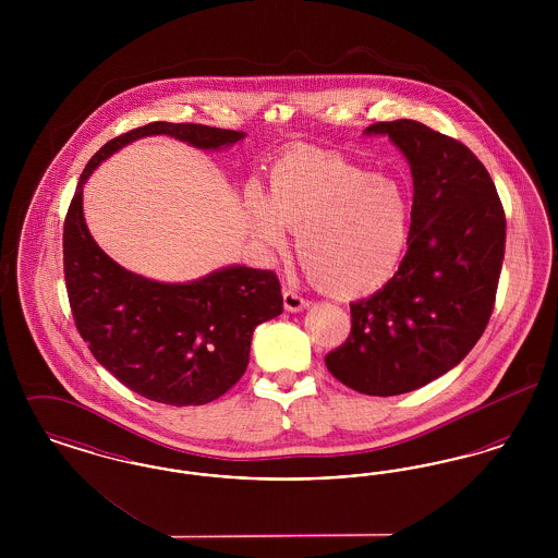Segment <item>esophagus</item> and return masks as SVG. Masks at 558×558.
<instances>
[{"label":"esophagus","mask_w":558,"mask_h":558,"mask_svg":"<svg viewBox=\"0 0 558 558\" xmlns=\"http://www.w3.org/2000/svg\"><path fill=\"white\" fill-rule=\"evenodd\" d=\"M282 299H284V310L287 312H303V310L310 307V301L301 292L292 291V289H284Z\"/></svg>","instance_id":"esophagus-1"}]
</instances>
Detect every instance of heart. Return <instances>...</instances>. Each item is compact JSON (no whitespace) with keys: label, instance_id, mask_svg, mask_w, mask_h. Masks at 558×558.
Masks as SVG:
<instances>
[{"label":"heart","instance_id":"b5f03b06","mask_svg":"<svg viewBox=\"0 0 558 558\" xmlns=\"http://www.w3.org/2000/svg\"><path fill=\"white\" fill-rule=\"evenodd\" d=\"M255 239L284 251L287 230L307 278L332 296L380 289L405 255L412 223L408 187L353 160L318 150H291L269 173L267 201L248 192Z\"/></svg>","mask_w":558,"mask_h":558}]
</instances>
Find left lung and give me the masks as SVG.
Here are the masks:
<instances>
[{"label":"left lung","mask_w":558,"mask_h":558,"mask_svg":"<svg viewBox=\"0 0 558 558\" xmlns=\"http://www.w3.org/2000/svg\"><path fill=\"white\" fill-rule=\"evenodd\" d=\"M389 135L414 180L408 251L393 278L351 303V332L326 368L349 389L389 398L425 387L475 347L498 291L506 217L483 162L458 140L398 119Z\"/></svg>","instance_id":"left-lung-1"}]
</instances>
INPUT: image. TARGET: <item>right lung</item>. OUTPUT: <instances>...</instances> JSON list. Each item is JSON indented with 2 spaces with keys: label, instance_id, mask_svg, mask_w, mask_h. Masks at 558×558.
<instances>
[{
  "label": "right lung",
  "instance_id": "obj_1",
  "mask_svg": "<svg viewBox=\"0 0 558 558\" xmlns=\"http://www.w3.org/2000/svg\"><path fill=\"white\" fill-rule=\"evenodd\" d=\"M160 133L203 150L244 137L155 121L107 142L85 165L64 219V280L75 326L98 364L142 398L203 405L239 383L253 330L282 314V292L274 271L244 266L221 267L187 284L155 282L114 264L92 239L81 207L85 180L125 144Z\"/></svg>",
  "mask_w": 558,
  "mask_h": 558
}]
</instances>
